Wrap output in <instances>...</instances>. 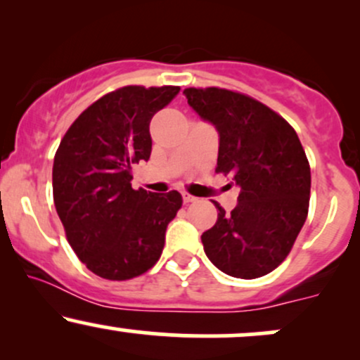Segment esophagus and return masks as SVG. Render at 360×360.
I'll return each mask as SVG.
<instances>
[{"instance_id":"esophagus-1","label":"esophagus","mask_w":360,"mask_h":360,"mask_svg":"<svg viewBox=\"0 0 360 360\" xmlns=\"http://www.w3.org/2000/svg\"><path fill=\"white\" fill-rule=\"evenodd\" d=\"M183 201L184 203H193V201H196V198L191 196V194H188V193H183Z\"/></svg>"}]
</instances>
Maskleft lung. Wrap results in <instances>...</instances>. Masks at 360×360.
<instances>
[{
    "instance_id": "obj_1",
    "label": "left lung",
    "mask_w": 360,
    "mask_h": 360,
    "mask_svg": "<svg viewBox=\"0 0 360 360\" xmlns=\"http://www.w3.org/2000/svg\"><path fill=\"white\" fill-rule=\"evenodd\" d=\"M188 105L217 128V172L240 188L230 213L201 235L205 254L225 274L255 279L288 257L308 217L311 174L292 128L266 105L229 89H184Z\"/></svg>"
}]
</instances>
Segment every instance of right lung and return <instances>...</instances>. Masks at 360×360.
<instances>
[{"instance_id": "right-lung-1", "label": "right lung", "mask_w": 360, "mask_h": 360, "mask_svg": "<svg viewBox=\"0 0 360 360\" xmlns=\"http://www.w3.org/2000/svg\"><path fill=\"white\" fill-rule=\"evenodd\" d=\"M177 93V86L111 91L82 111L60 140L53 203L72 250L100 278H137L162 254L183 198L134 189L131 164L150 159V120Z\"/></svg>"}]
</instances>
